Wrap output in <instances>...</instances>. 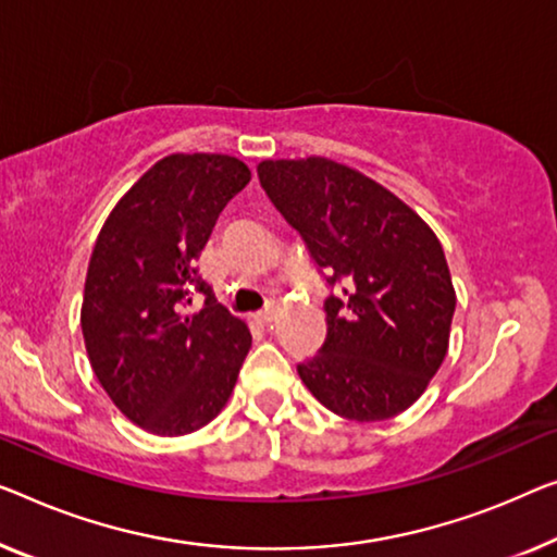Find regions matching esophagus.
Listing matches in <instances>:
<instances>
[{"instance_id": "obj_1", "label": "esophagus", "mask_w": 557, "mask_h": 557, "mask_svg": "<svg viewBox=\"0 0 557 557\" xmlns=\"http://www.w3.org/2000/svg\"><path fill=\"white\" fill-rule=\"evenodd\" d=\"M275 318H277V307H268V310L257 314L255 320L260 322V325H270V322H275Z\"/></svg>"}]
</instances>
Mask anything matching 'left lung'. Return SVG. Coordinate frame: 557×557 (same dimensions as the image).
<instances>
[{
    "mask_svg": "<svg viewBox=\"0 0 557 557\" xmlns=\"http://www.w3.org/2000/svg\"><path fill=\"white\" fill-rule=\"evenodd\" d=\"M270 202L297 230L327 285V337L297 364L339 418L408 410L445 360L455 289L435 232L389 189L325 157L264 160Z\"/></svg>",
    "mask_w": 557,
    "mask_h": 557,
    "instance_id": "8db88e82",
    "label": "left lung"
}]
</instances>
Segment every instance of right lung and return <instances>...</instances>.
<instances>
[{
  "label": "right lung",
  "instance_id": "right-lung-1",
  "mask_svg": "<svg viewBox=\"0 0 557 557\" xmlns=\"http://www.w3.org/2000/svg\"><path fill=\"white\" fill-rule=\"evenodd\" d=\"M250 182L230 154H170L110 212L89 257L82 335L112 403L147 433H195L230 400L252 335L195 260ZM199 296L203 307L185 315Z\"/></svg>",
  "mask_w": 557,
  "mask_h": 557
}]
</instances>
